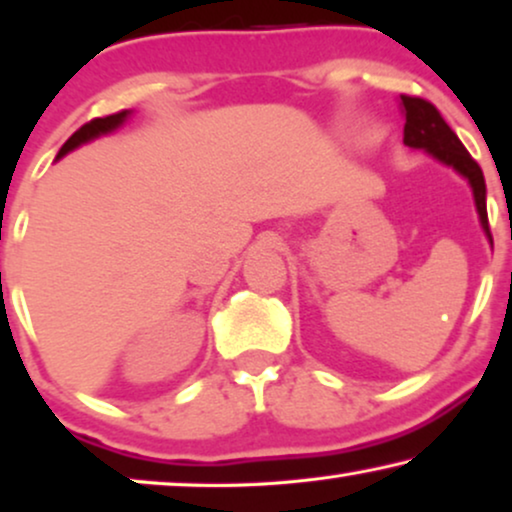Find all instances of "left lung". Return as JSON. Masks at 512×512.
Here are the masks:
<instances>
[{"mask_svg":"<svg viewBox=\"0 0 512 512\" xmlns=\"http://www.w3.org/2000/svg\"><path fill=\"white\" fill-rule=\"evenodd\" d=\"M400 105L404 112V144L411 149H423L432 158H437L439 163L453 167L457 174H462L469 181L471 190H474V202L476 211L483 225V232L492 243L490 223H487V204H485V177L480 165L464 144L460 137L453 133V128L446 124L439 110L434 108L430 101L416 96H400Z\"/></svg>","mask_w":512,"mask_h":512,"instance_id":"8db88e82","label":"left lung"}]
</instances>
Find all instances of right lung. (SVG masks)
<instances>
[{
  "label": "right lung",
  "instance_id": "obj_1",
  "mask_svg": "<svg viewBox=\"0 0 512 512\" xmlns=\"http://www.w3.org/2000/svg\"><path fill=\"white\" fill-rule=\"evenodd\" d=\"M131 114H133L131 110H121V112H117V114H110V117L91 119L89 124H85L82 128H78V131H75L71 137H68L64 147L59 149L57 160H59V158H64V156L68 154V151L78 149L80 144H87V142H91V140H96V137H101V135H108V133H112V131H117L119 126H124V124H126V119L131 117Z\"/></svg>",
  "mask_w": 512,
  "mask_h": 512
}]
</instances>
